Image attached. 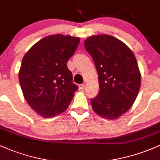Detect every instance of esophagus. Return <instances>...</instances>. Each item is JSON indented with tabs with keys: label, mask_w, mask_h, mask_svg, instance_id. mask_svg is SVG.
I'll return each mask as SVG.
<instances>
[{
	"label": "esophagus",
	"mask_w": 160,
	"mask_h": 160,
	"mask_svg": "<svg viewBox=\"0 0 160 160\" xmlns=\"http://www.w3.org/2000/svg\"><path fill=\"white\" fill-rule=\"evenodd\" d=\"M85 88V84H81V85H79V88L81 89V90H83L84 88Z\"/></svg>",
	"instance_id": "34e87169"
}]
</instances>
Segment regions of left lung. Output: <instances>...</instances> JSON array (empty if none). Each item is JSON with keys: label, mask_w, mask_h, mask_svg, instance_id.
<instances>
[{"label": "left lung", "mask_w": 160, "mask_h": 160, "mask_svg": "<svg viewBox=\"0 0 160 160\" xmlns=\"http://www.w3.org/2000/svg\"><path fill=\"white\" fill-rule=\"evenodd\" d=\"M94 60L100 91L91 99L94 111L109 120L117 119L131 108L138 95L141 75L131 49L110 35H96L85 40Z\"/></svg>", "instance_id": "1"}]
</instances>
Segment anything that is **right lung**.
<instances>
[{"mask_svg": "<svg viewBox=\"0 0 160 160\" xmlns=\"http://www.w3.org/2000/svg\"><path fill=\"white\" fill-rule=\"evenodd\" d=\"M80 39L56 34L34 44L23 56L19 81L27 104L35 112L52 118L64 112L78 86L67 62L76 50Z\"/></svg>", "mask_w": 160, "mask_h": 160, "instance_id": "obj_1", "label": "right lung"}]
</instances>
